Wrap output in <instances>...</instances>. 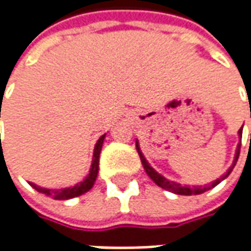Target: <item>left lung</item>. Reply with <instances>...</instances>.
<instances>
[{
	"label": "left lung",
	"instance_id": "obj_1",
	"mask_svg": "<svg viewBox=\"0 0 251 251\" xmlns=\"http://www.w3.org/2000/svg\"><path fill=\"white\" fill-rule=\"evenodd\" d=\"M242 128L239 130V135H240V140H242ZM135 147H137V151H138V155H140L141 158V162H142V166H144V169H145V172H147V175L150 176L159 187L165 188V190H168V191H172V193H175V194H180V196H196V194H202V193H205L207 190H211V188H214L217 184H219L224 178H226L229 175H230V172L233 170V168H235V165H236L237 159H239V153H240V144L237 145V150H236V155H235V160H233V165L229 168V170H227L226 173L222 176L221 178H217L215 181H212L211 184H208V186H204V187H187V186H181V184H178V183H176V181H170V180H168V178H165L163 176H160L158 172H155L153 169L151 168L150 163L147 162V159L144 158V155H142V152H141L140 150V145H138V141H137V144H135Z\"/></svg>",
	"mask_w": 251,
	"mask_h": 251
}]
</instances>
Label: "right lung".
Listing matches in <instances>:
<instances>
[{
  "instance_id": "1",
  "label": "right lung",
  "mask_w": 251,
  "mask_h": 251,
  "mask_svg": "<svg viewBox=\"0 0 251 251\" xmlns=\"http://www.w3.org/2000/svg\"><path fill=\"white\" fill-rule=\"evenodd\" d=\"M0 117H1V107H0ZM104 135H101L100 138L98 140L96 145H95V152H93V160H92V166L89 175L86 176V178L81 181L79 184L74 186L71 188H63V190H49V188H42L39 186H36L33 183H30V186L37 190L39 193L42 194H46L49 197H53L54 200H70V198L74 197H79L85 194L86 191H89L92 188V186L95 184L96 181V177H98V172H99V155H100L101 145H103V141H104Z\"/></svg>"
}]
</instances>
